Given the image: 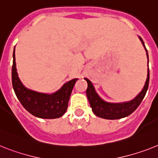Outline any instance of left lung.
<instances>
[{
  "label": "left lung",
  "instance_id": "8db88e82",
  "mask_svg": "<svg viewBox=\"0 0 158 158\" xmlns=\"http://www.w3.org/2000/svg\"><path fill=\"white\" fill-rule=\"evenodd\" d=\"M138 38L144 46L145 52H146L147 59H148V62H147L148 63L147 78L142 90L139 92L138 95H136V97H134L129 101L120 102V103H111V102L105 101L104 99H102L95 91V88L92 83L88 79L84 78V79L87 83V91H86L87 99H88L90 105L92 108V112H94L95 116L103 118V119H107V120H118V119L126 117V116L131 115L136 108H138V106L140 105V104L144 99L147 90H148L149 82V54H148V51H147L146 47L144 46L142 38L140 36H138Z\"/></svg>",
  "mask_w": 158,
  "mask_h": 158
}]
</instances>
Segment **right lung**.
I'll return each mask as SVG.
<instances>
[{
    "mask_svg": "<svg viewBox=\"0 0 158 158\" xmlns=\"http://www.w3.org/2000/svg\"><path fill=\"white\" fill-rule=\"evenodd\" d=\"M78 79H73L65 83L58 91L50 94L28 88L18 77L14 47L12 67L13 87L18 100L33 116L42 119H56L63 116L67 111L73 87Z\"/></svg>",
    "mask_w": 158,
    "mask_h": 158,
    "instance_id": "1",
    "label": "right lung"
}]
</instances>
